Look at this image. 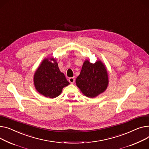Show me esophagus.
<instances>
[{
  "label": "esophagus",
  "instance_id": "obj_1",
  "mask_svg": "<svg viewBox=\"0 0 149 149\" xmlns=\"http://www.w3.org/2000/svg\"><path fill=\"white\" fill-rule=\"evenodd\" d=\"M68 81H69V83H71V84H72V83H74V81H75V78H74V77H70V78H69Z\"/></svg>",
  "mask_w": 149,
  "mask_h": 149
}]
</instances>
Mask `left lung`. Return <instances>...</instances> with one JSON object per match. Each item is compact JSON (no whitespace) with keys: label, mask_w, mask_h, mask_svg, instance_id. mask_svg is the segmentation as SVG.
<instances>
[{"label":"left lung","mask_w":149,"mask_h":149,"mask_svg":"<svg viewBox=\"0 0 149 149\" xmlns=\"http://www.w3.org/2000/svg\"><path fill=\"white\" fill-rule=\"evenodd\" d=\"M77 86L88 97H94L104 92L108 84L106 69L101 61L92 63L86 61L81 72L76 79Z\"/></svg>","instance_id":"obj_1"}]
</instances>
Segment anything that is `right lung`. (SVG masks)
<instances>
[{
  "instance_id": "right-lung-1",
  "label": "right lung",
  "mask_w": 149,
  "mask_h": 149,
  "mask_svg": "<svg viewBox=\"0 0 149 149\" xmlns=\"http://www.w3.org/2000/svg\"><path fill=\"white\" fill-rule=\"evenodd\" d=\"M45 58L36 70L34 75V84L39 93L45 97L54 98L62 92V88L69 83L63 73L59 70L57 63Z\"/></svg>"
}]
</instances>
